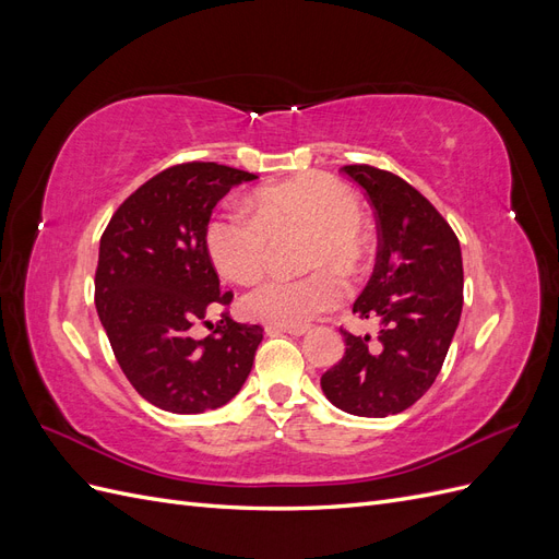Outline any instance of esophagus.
<instances>
[{
    "mask_svg": "<svg viewBox=\"0 0 559 559\" xmlns=\"http://www.w3.org/2000/svg\"><path fill=\"white\" fill-rule=\"evenodd\" d=\"M308 324H267L265 326V331L270 333V335H275V333H292V335H302V333H308Z\"/></svg>",
    "mask_w": 559,
    "mask_h": 559,
    "instance_id": "esophagus-1",
    "label": "esophagus"
}]
</instances>
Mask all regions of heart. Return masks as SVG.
I'll return each instance as SVG.
<instances>
[{
	"instance_id": "b5f03b06",
	"label": "heart",
	"mask_w": 559,
	"mask_h": 559,
	"mask_svg": "<svg viewBox=\"0 0 559 559\" xmlns=\"http://www.w3.org/2000/svg\"><path fill=\"white\" fill-rule=\"evenodd\" d=\"M249 214L216 212L205 226L210 261L226 280H259L270 240L306 233L302 265L317 267L302 277H270L242 298V312L270 324H308L341 306L347 286L333 271L357 275L368 257L361 205L349 186L324 173H308L267 186L251 198Z\"/></svg>"
}]
</instances>
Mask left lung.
Returning <instances> with one entry per match:
<instances>
[{
    "label": "left lung",
    "instance_id": "8db88e82",
    "mask_svg": "<svg viewBox=\"0 0 559 559\" xmlns=\"http://www.w3.org/2000/svg\"><path fill=\"white\" fill-rule=\"evenodd\" d=\"M378 222V259L352 312L378 319L370 335H345V354L321 376L326 399L349 415L386 417L425 396L441 373L464 302L462 249L431 202L399 175L373 165H345Z\"/></svg>",
    "mask_w": 559,
    "mask_h": 559
}]
</instances>
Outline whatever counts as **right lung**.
Segmentation results:
<instances>
[{"instance_id": "1", "label": "right lung", "mask_w": 559, "mask_h": 559, "mask_svg": "<svg viewBox=\"0 0 559 559\" xmlns=\"http://www.w3.org/2000/svg\"><path fill=\"white\" fill-rule=\"evenodd\" d=\"M257 175L228 165L177 163L130 193L103 233L95 308L114 357L142 399L195 415L222 408L245 384L261 324L233 321V292L218 289L205 249L212 210ZM223 319L212 328L206 314ZM207 323L210 336L192 331Z\"/></svg>"}]
</instances>
